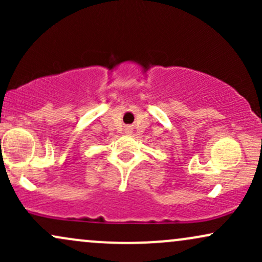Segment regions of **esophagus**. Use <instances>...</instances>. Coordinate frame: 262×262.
I'll return each mask as SVG.
<instances>
[{"label":"esophagus","mask_w":262,"mask_h":262,"mask_svg":"<svg viewBox=\"0 0 262 262\" xmlns=\"http://www.w3.org/2000/svg\"><path fill=\"white\" fill-rule=\"evenodd\" d=\"M125 132H127V133H130V132H132V128L129 127V125H127V127H125Z\"/></svg>","instance_id":"34e87169"}]
</instances>
